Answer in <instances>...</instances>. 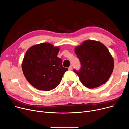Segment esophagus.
<instances>
[{
    "label": "esophagus",
    "instance_id": "34e87169",
    "mask_svg": "<svg viewBox=\"0 0 129 129\" xmlns=\"http://www.w3.org/2000/svg\"><path fill=\"white\" fill-rule=\"evenodd\" d=\"M72 69H73V67H72V65H71V66L69 67V70L71 71V70H72Z\"/></svg>",
    "mask_w": 129,
    "mask_h": 129
}]
</instances>
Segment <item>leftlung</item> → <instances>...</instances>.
<instances>
[{
    "label": "left lung",
    "mask_w": 129,
    "mask_h": 129,
    "mask_svg": "<svg viewBox=\"0 0 129 129\" xmlns=\"http://www.w3.org/2000/svg\"><path fill=\"white\" fill-rule=\"evenodd\" d=\"M81 67L74 71L85 87L93 88L104 84L113 72V59L107 47L101 43L87 40L75 48Z\"/></svg>",
    "instance_id": "1"
}]
</instances>
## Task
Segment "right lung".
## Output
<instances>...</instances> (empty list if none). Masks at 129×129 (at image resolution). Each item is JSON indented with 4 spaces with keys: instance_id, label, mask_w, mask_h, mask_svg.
<instances>
[{
    "instance_id": "right-lung-1",
    "label": "right lung",
    "mask_w": 129,
    "mask_h": 129,
    "mask_svg": "<svg viewBox=\"0 0 129 129\" xmlns=\"http://www.w3.org/2000/svg\"><path fill=\"white\" fill-rule=\"evenodd\" d=\"M59 51L49 43L34 45L27 51L22 64L24 75L36 88L49 91L60 83L68 69L63 67L62 60L57 55Z\"/></svg>"
}]
</instances>
